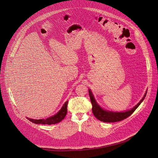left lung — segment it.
<instances>
[{"mask_svg":"<svg viewBox=\"0 0 158 158\" xmlns=\"http://www.w3.org/2000/svg\"><path fill=\"white\" fill-rule=\"evenodd\" d=\"M147 92H148V91H146L142 100L131 109L126 110L124 112H114V111L105 110L102 107H101L97 103V102L96 101L95 98H94L93 94L92 93V91H91L90 89H89V95L90 97L91 102L93 107L92 112L94 116H95L98 120L105 123H114V122L122 121L129 117L130 115H131L133 112L138 108V107L140 106V103L144 100L146 96Z\"/></svg>","mask_w":158,"mask_h":158,"instance_id":"8db88e82","label":"left lung"}]
</instances>
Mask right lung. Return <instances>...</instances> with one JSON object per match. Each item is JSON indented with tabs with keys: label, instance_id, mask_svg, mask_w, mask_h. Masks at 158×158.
<instances>
[{
	"label": "right lung",
	"instance_id": "add662e5",
	"mask_svg": "<svg viewBox=\"0 0 158 158\" xmlns=\"http://www.w3.org/2000/svg\"><path fill=\"white\" fill-rule=\"evenodd\" d=\"M68 100L65 102V103L63 105L61 109L54 115L51 116L46 119H34L31 118H28L29 121L32 122L35 124H55L56 123H60L64 119L65 117V115L67 112V105H68Z\"/></svg>",
	"mask_w": 158,
	"mask_h": 158
}]
</instances>
